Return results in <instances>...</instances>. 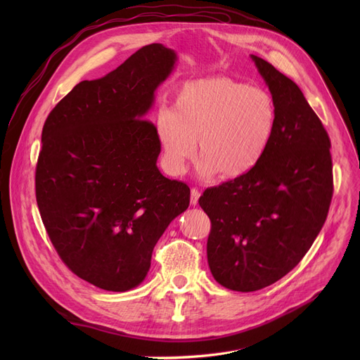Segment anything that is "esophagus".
Segmentation results:
<instances>
[{
  "mask_svg": "<svg viewBox=\"0 0 360 360\" xmlns=\"http://www.w3.org/2000/svg\"><path fill=\"white\" fill-rule=\"evenodd\" d=\"M200 191L197 190V188H193L191 190V204L193 205H197L198 204V200H200Z\"/></svg>",
  "mask_w": 360,
  "mask_h": 360,
  "instance_id": "34e87169",
  "label": "esophagus"
}]
</instances>
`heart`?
I'll list each match as a JSON object with an SVG mask.
<instances>
[{"label":"heart","mask_w":360,"mask_h":360,"mask_svg":"<svg viewBox=\"0 0 360 360\" xmlns=\"http://www.w3.org/2000/svg\"><path fill=\"white\" fill-rule=\"evenodd\" d=\"M277 122L271 94L231 77L185 83L172 110H162L158 136L166 167L182 174L195 147L202 178L232 179L248 174L261 160Z\"/></svg>","instance_id":"1"}]
</instances>
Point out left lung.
<instances>
[{
    "label": "left lung",
    "instance_id": "1",
    "mask_svg": "<svg viewBox=\"0 0 360 360\" xmlns=\"http://www.w3.org/2000/svg\"><path fill=\"white\" fill-rule=\"evenodd\" d=\"M276 102L277 122L248 174L207 188L212 220L207 261L219 285L236 292L267 288L293 270L323 229L333 197L330 139L297 84L251 55Z\"/></svg>",
    "mask_w": 360,
    "mask_h": 360
}]
</instances>
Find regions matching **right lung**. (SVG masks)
Here are the masks:
<instances>
[{"instance_id":"1","label":"right lung","mask_w":360,"mask_h":360,"mask_svg":"<svg viewBox=\"0 0 360 360\" xmlns=\"http://www.w3.org/2000/svg\"><path fill=\"white\" fill-rule=\"evenodd\" d=\"M176 61L162 44L140 48L75 86L42 129L36 201L45 229L65 266L103 290L143 283L155 245L190 205L188 185L160 174L158 128L146 120Z\"/></svg>"}]
</instances>
